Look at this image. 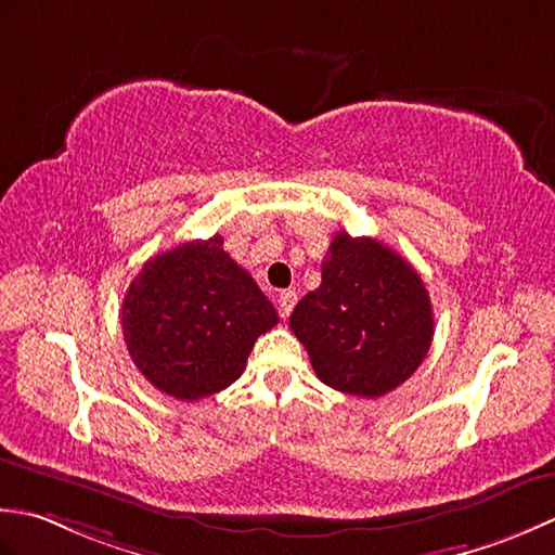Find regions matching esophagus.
I'll list each match as a JSON object with an SVG mask.
<instances>
[{
    "label": "esophagus",
    "instance_id": "esophagus-1",
    "mask_svg": "<svg viewBox=\"0 0 555 555\" xmlns=\"http://www.w3.org/2000/svg\"><path fill=\"white\" fill-rule=\"evenodd\" d=\"M294 304H297V292H294V289L280 292V297H278V311H280L282 319H289Z\"/></svg>",
    "mask_w": 555,
    "mask_h": 555
}]
</instances>
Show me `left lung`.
Wrapping results in <instances>:
<instances>
[{"label": "left lung", "mask_w": 555, "mask_h": 555, "mask_svg": "<svg viewBox=\"0 0 555 555\" xmlns=\"http://www.w3.org/2000/svg\"><path fill=\"white\" fill-rule=\"evenodd\" d=\"M325 386L380 398L422 366L434 340V309L420 273L369 236L335 234L321 287L289 315Z\"/></svg>", "instance_id": "8db88e82"}]
</instances>
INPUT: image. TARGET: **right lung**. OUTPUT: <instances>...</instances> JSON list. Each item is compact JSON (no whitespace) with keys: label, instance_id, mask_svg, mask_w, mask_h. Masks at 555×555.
<instances>
[{"label":"right lung","instance_id":"right-lung-1","mask_svg":"<svg viewBox=\"0 0 555 555\" xmlns=\"http://www.w3.org/2000/svg\"><path fill=\"white\" fill-rule=\"evenodd\" d=\"M222 244L215 234L149 258L121 304V333L135 369L184 402L232 386L258 335L280 321Z\"/></svg>","mask_w":555,"mask_h":555}]
</instances>
